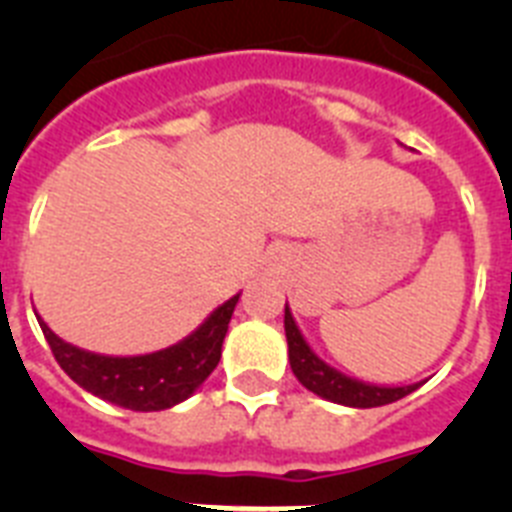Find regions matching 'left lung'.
I'll use <instances>...</instances> for the list:
<instances>
[{
    "instance_id": "left-lung-1",
    "label": "left lung",
    "mask_w": 512,
    "mask_h": 512,
    "mask_svg": "<svg viewBox=\"0 0 512 512\" xmlns=\"http://www.w3.org/2000/svg\"><path fill=\"white\" fill-rule=\"evenodd\" d=\"M284 333H287L289 346V366H292V372L300 379L302 387L310 390L312 395L323 397V400L336 402V405H346V408H379V405H390V402L402 400L405 395L418 390L420 384H425V379L413 384H372L338 372L336 366H330L328 361H323L312 351L289 305H284Z\"/></svg>"
}]
</instances>
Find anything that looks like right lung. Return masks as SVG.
<instances>
[{
	"mask_svg": "<svg viewBox=\"0 0 512 512\" xmlns=\"http://www.w3.org/2000/svg\"><path fill=\"white\" fill-rule=\"evenodd\" d=\"M238 297L241 292L215 307L187 338L174 346L138 356L94 354L56 336L38 312L35 318L61 369L79 387L125 410L153 413V410L174 408L192 397L210 377L223 354L225 333Z\"/></svg>",
	"mask_w": 512,
	"mask_h": 512,
	"instance_id": "obj_1",
	"label": "right lung"
}]
</instances>
